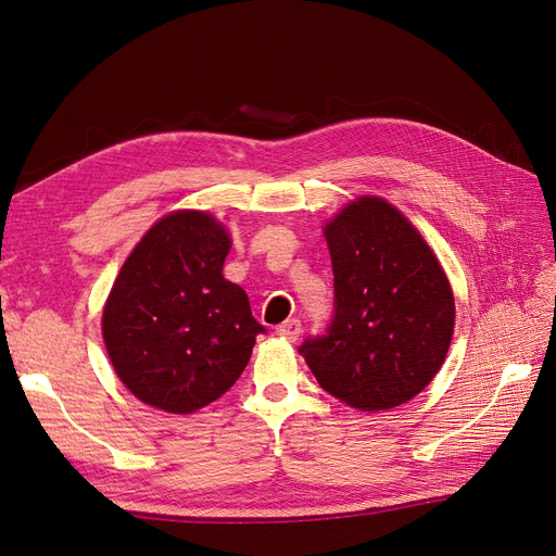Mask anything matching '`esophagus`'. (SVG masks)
I'll return each instance as SVG.
<instances>
[{
    "label": "esophagus",
    "instance_id": "obj_1",
    "mask_svg": "<svg viewBox=\"0 0 556 556\" xmlns=\"http://www.w3.org/2000/svg\"><path fill=\"white\" fill-rule=\"evenodd\" d=\"M276 332H278V336H280L282 340L296 342L299 336H301V321H299V319H287L285 324H280V326L276 328Z\"/></svg>",
    "mask_w": 556,
    "mask_h": 556
}]
</instances>
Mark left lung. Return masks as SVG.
Wrapping results in <instances>:
<instances>
[{"label":"left lung","instance_id":"left-lung-1","mask_svg":"<svg viewBox=\"0 0 556 556\" xmlns=\"http://www.w3.org/2000/svg\"><path fill=\"white\" fill-rule=\"evenodd\" d=\"M332 319L299 353L319 386L361 410L425 390L454 336V294L427 241L383 198L365 195L326 226Z\"/></svg>","mask_w":556,"mask_h":556}]
</instances>
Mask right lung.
I'll list each match as a JSON object with an SVG mask.
<instances>
[{
    "label": "right lung",
    "instance_id": "1",
    "mask_svg": "<svg viewBox=\"0 0 556 556\" xmlns=\"http://www.w3.org/2000/svg\"><path fill=\"white\" fill-rule=\"evenodd\" d=\"M230 237L205 212L154 224L125 260L102 313L118 379L143 404L193 413L226 394L251 361L247 292L224 278Z\"/></svg>",
    "mask_w": 556,
    "mask_h": 556
}]
</instances>
